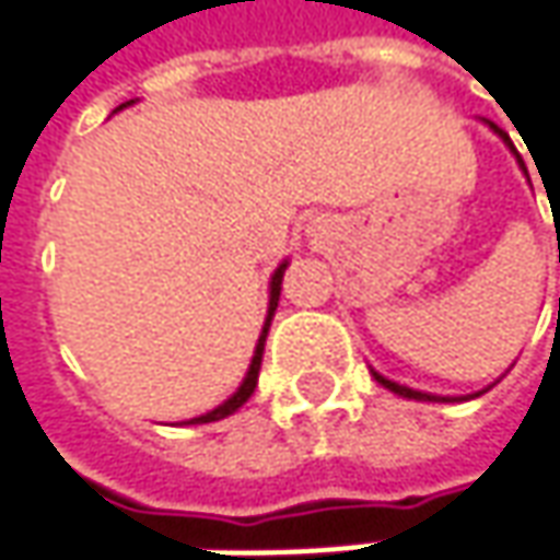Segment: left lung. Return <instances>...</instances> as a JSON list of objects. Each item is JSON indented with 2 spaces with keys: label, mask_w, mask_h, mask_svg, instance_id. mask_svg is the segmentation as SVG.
Listing matches in <instances>:
<instances>
[{
  "label": "left lung",
  "mask_w": 560,
  "mask_h": 560,
  "mask_svg": "<svg viewBox=\"0 0 560 560\" xmlns=\"http://www.w3.org/2000/svg\"><path fill=\"white\" fill-rule=\"evenodd\" d=\"M490 129H492V132H499V136H502V142H505V145H509L511 151H514V145H511V139H509V132H502V129H499V126H495V124H490ZM514 158H517V164H521V170L527 173V166H524V161H521V154H517V151H514ZM372 375H375L377 384H384V387H387V390H394L396 396H406V399H421V402H450V399H443V396L421 394V390H412V387H402V384H396V381H387V377H384V375H377L375 369H372ZM474 396H477V394H474Z\"/></svg>",
  "instance_id": "left-lung-1"
}]
</instances>
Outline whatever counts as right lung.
<instances>
[{
	"mask_svg": "<svg viewBox=\"0 0 560 560\" xmlns=\"http://www.w3.org/2000/svg\"><path fill=\"white\" fill-rule=\"evenodd\" d=\"M126 105H132V102H126ZM120 105V107H126ZM117 107V110H120ZM284 269H288V260L281 262L279 269L272 272V281H269V313H266V322H262V331H260V340H257V350H254V359H250V369H247V375H244L242 387L235 390V394L229 396L222 406H217L213 412L207 415H198V418H191L188 424H207V421H220L225 415L238 412L244 402L250 399L254 394V387H257V377H260V362H262V347H266V335H269V325H272V316H276V306H279V294H281V279H284Z\"/></svg>",
	"mask_w": 560,
	"mask_h": 560,
	"instance_id": "add662e5",
	"label": "right lung"
}]
</instances>
